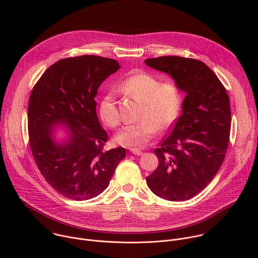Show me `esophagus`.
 Returning <instances> with one entry per match:
<instances>
[{
    "mask_svg": "<svg viewBox=\"0 0 258 258\" xmlns=\"http://www.w3.org/2000/svg\"><path fill=\"white\" fill-rule=\"evenodd\" d=\"M131 152H132L133 154H135V155H142V154H143V152H142L141 150L137 149V148H132V149H131Z\"/></svg>",
    "mask_w": 258,
    "mask_h": 258,
    "instance_id": "esophagus-1",
    "label": "esophagus"
}]
</instances>
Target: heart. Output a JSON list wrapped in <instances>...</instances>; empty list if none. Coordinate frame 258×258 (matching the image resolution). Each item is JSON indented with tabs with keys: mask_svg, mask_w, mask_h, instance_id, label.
<instances>
[{
	"mask_svg": "<svg viewBox=\"0 0 258 258\" xmlns=\"http://www.w3.org/2000/svg\"><path fill=\"white\" fill-rule=\"evenodd\" d=\"M118 89L143 103L139 115L142 120L126 124L116 135V142L122 146L144 147L154 138L158 130L169 128L179 114L181 93L172 82L161 83L150 73L139 71L120 82ZM99 113L108 126L116 127L119 124L120 116L113 91L103 95Z\"/></svg>",
	"mask_w": 258,
	"mask_h": 258,
	"instance_id": "b5f03b06",
	"label": "heart"
}]
</instances>
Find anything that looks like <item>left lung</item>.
I'll use <instances>...</instances> for the list:
<instances>
[{
    "mask_svg": "<svg viewBox=\"0 0 258 258\" xmlns=\"http://www.w3.org/2000/svg\"><path fill=\"white\" fill-rule=\"evenodd\" d=\"M145 63L167 73L186 93L180 116L154 150L159 164L146 177L147 185L162 199L189 200L208 185L224 162L231 131L230 99L202 61L163 56Z\"/></svg>",
    "mask_w": 258,
    "mask_h": 258,
    "instance_id": "1",
    "label": "left lung"
}]
</instances>
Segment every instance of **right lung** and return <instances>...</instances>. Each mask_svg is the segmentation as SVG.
<instances>
[{"label":"right lung","mask_w":258,"mask_h":258,"mask_svg":"<svg viewBox=\"0 0 258 258\" xmlns=\"http://www.w3.org/2000/svg\"><path fill=\"white\" fill-rule=\"evenodd\" d=\"M120 68L114 59L84 55L51 65L33 87L28 101L30 150L42 175L65 198L83 201L100 195L109 185L122 147L104 150L108 135L96 113L100 85ZM63 126L62 143L53 131Z\"/></svg>","instance_id":"add662e5"}]
</instances>
